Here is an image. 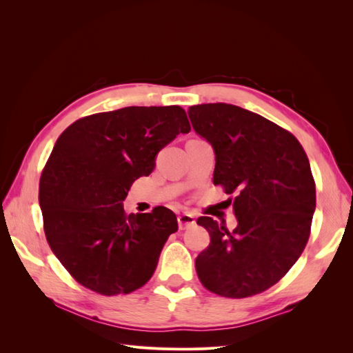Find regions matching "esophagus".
<instances>
[{
    "instance_id": "obj_1",
    "label": "esophagus",
    "mask_w": 353,
    "mask_h": 353,
    "mask_svg": "<svg viewBox=\"0 0 353 353\" xmlns=\"http://www.w3.org/2000/svg\"><path fill=\"white\" fill-rule=\"evenodd\" d=\"M196 225V219L191 213H183V215L178 216V227L179 230H187Z\"/></svg>"
}]
</instances>
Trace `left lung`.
Masks as SVG:
<instances>
[{"label":"left lung","instance_id":"8db88e82","mask_svg":"<svg viewBox=\"0 0 353 353\" xmlns=\"http://www.w3.org/2000/svg\"><path fill=\"white\" fill-rule=\"evenodd\" d=\"M188 117L215 152L213 184L236 196L228 200L232 231L197 219L210 236L196 259L199 279L219 296L262 293L292 268L311 232L316 197L307 156L294 135L239 105H191Z\"/></svg>","mask_w":353,"mask_h":353}]
</instances>
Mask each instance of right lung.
I'll return each mask as SVG.
<instances>
[{"instance_id":"right-lung-1","label":"right lung","mask_w":353,"mask_h":353,"mask_svg":"<svg viewBox=\"0 0 353 353\" xmlns=\"http://www.w3.org/2000/svg\"><path fill=\"white\" fill-rule=\"evenodd\" d=\"M190 123L179 105L123 108L72 123L54 144L39 181V206L50 248L83 287L104 296L131 293L156 270L178 230L175 213L126 215L137 178Z\"/></svg>"}]
</instances>
